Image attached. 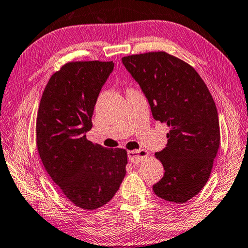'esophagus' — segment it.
Returning a JSON list of instances; mask_svg holds the SVG:
<instances>
[{"label":"esophagus","mask_w":248,"mask_h":248,"mask_svg":"<svg viewBox=\"0 0 248 248\" xmlns=\"http://www.w3.org/2000/svg\"><path fill=\"white\" fill-rule=\"evenodd\" d=\"M150 155L148 152L144 151V150H133V151H129L128 152V157L129 160L133 164H140L146 158V157Z\"/></svg>","instance_id":"obj_1"}]
</instances>
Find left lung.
Masks as SVG:
<instances>
[{
    "label": "left lung",
    "instance_id": "obj_1",
    "mask_svg": "<svg viewBox=\"0 0 248 248\" xmlns=\"http://www.w3.org/2000/svg\"><path fill=\"white\" fill-rule=\"evenodd\" d=\"M151 105L154 119L167 124V146L155 157L165 173L155 194L183 202L199 194L210 177L220 145L218 112L197 71L180 58L148 52L123 57Z\"/></svg>",
    "mask_w": 248,
    "mask_h": 248
}]
</instances>
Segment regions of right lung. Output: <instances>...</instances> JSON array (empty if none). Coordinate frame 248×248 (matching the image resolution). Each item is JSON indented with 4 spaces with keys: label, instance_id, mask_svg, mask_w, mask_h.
Wrapping results in <instances>:
<instances>
[{
    "label": "right lung",
    "instance_id": "right-lung-1",
    "mask_svg": "<svg viewBox=\"0 0 248 248\" xmlns=\"http://www.w3.org/2000/svg\"><path fill=\"white\" fill-rule=\"evenodd\" d=\"M112 62H68L52 75L40 101L35 140L46 172L75 206L107 204L125 175L124 148H106L85 138L98 94Z\"/></svg>",
    "mask_w": 248,
    "mask_h": 248
}]
</instances>
